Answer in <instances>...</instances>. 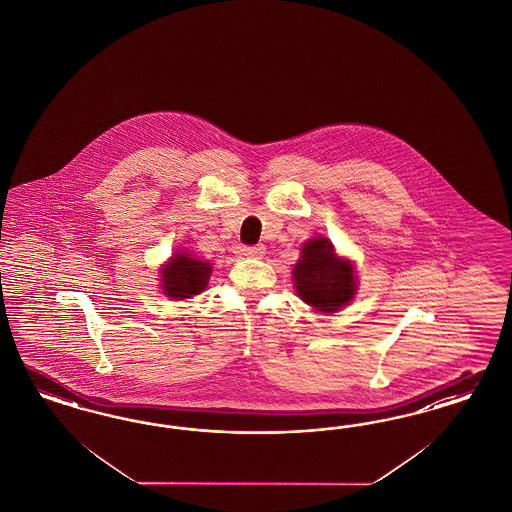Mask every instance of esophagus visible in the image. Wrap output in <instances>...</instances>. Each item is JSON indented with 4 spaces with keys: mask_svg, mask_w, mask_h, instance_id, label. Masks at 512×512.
I'll use <instances>...</instances> for the list:
<instances>
[{
    "mask_svg": "<svg viewBox=\"0 0 512 512\" xmlns=\"http://www.w3.org/2000/svg\"><path fill=\"white\" fill-rule=\"evenodd\" d=\"M242 255L259 259V257L265 255V246H244L242 247Z\"/></svg>",
    "mask_w": 512,
    "mask_h": 512,
    "instance_id": "obj_1",
    "label": "esophagus"
}]
</instances>
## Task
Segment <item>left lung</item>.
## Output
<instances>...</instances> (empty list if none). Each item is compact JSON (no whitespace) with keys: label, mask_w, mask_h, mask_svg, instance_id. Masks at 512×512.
I'll return each instance as SVG.
<instances>
[{"label":"left lung","mask_w":512,"mask_h":512,"mask_svg":"<svg viewBox=\"0 0 512 512\" xmlns=\"http://www.w3.org/2000/svg\"><path fill=\"white\" fill-rule=\"evenodd\" d=\"M293 276L300 299L319 312H336L348 304L355 293L350 261H340L327 238L306 242Z\"/></svg>","instance_id":"8db88e82"}]
</instances>
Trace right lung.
Segmentation results:
<instances>
[{
	"label": "right lung",
	"instance_id": "1",
	"mask_svg": "<svg viewBox=\"0 0 512 512\" xmlns=\"http://www.w3.org/2000/svg\"><path fill=\"white\" fill-rule=\"evenodd\" d=\"M212 274L210 263L193 259L191 253H177L162 268V287L170 299H189L204 291Z\"/></svg>",
	"mask_w": 512,
	"mask_h": 512
}]
</instances>
